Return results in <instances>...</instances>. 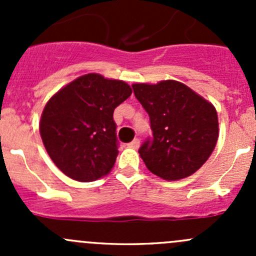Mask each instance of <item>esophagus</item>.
Here are the masks:
<instances>
[{
    "mask_svg": "<svg viewBox=\"0 0 256 256\" xmlns=\"http://www.w3.org/2000/svg\"><path fill=\"white\" fill-rule=\"evenodd\" d=\"M128 146L130 147V148H138V146H140V140H138V138H135V140L131 141L130 144H128Z\"/></svg>",
    "mask_w": 256,
    "mask_h": 256,
    "instance_id": "esophagus-1",
    "label": "esophagus"
}]
</instances>
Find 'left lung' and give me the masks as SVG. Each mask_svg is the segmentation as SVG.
Returning a JSON list of instances; mask_svg holds the SVG:
<instances>
[{"label":"left lung","instance_id":"1","mask_svg":"<svg viewBox=\"0 0 256 256\" xmlns=\"http://www.w3.org/2000/svg\"><path fill=\"white\" fill-rule=\"evenodd\" d=\"M132 89L151 124L152 138L138 148L148 171L167 180L194 174L218 140V115L213 105L176 80L134 84Z\"/></svg>","mask_w":256,"mask_h":256}]
</instances>
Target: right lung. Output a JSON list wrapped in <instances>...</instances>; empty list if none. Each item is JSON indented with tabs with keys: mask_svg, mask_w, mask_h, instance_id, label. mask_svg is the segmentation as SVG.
Instances as JSON below:
<instances>
[{
	"mask_svg": "<svg viewBox=\"0 0 256 256\" xmlns=\"http://www.w3.org/2000/svg\"><path fill=\"white\" fill-rule=\"evenodd\" d=\"M131 92L125 82L92 73L49 99L40 131L49 157L64 174L92 182L112 171L118 154L114 110Z\"/></svg>",
	"mask_w": 256,
	"mask_h": 256,
	"instance_id": "right-lung-1",
	"label": "right lung"
}]
</instances>
